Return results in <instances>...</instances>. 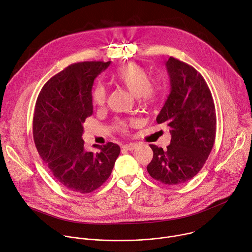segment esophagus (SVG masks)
Returning a JSON list of instances; mask_svg holds the SVG:
<instances>
[{"label":"esophagus","instance_id":"1","mask_svg":"<svg viewBox=\"0 0 252 252\" xmlns=\"http://www.w3.org/2000/svg\"><path fill=\"white\" fill-rule=\"evenodd\" d=\"M123 148L126 149V150H128V151H133L135 148H136V145L133 144V143H130V144H125L123 145Z\"/></svg>","mask_w":252,"mask_h":252}]
</instances>
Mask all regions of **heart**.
Instances as JSON below:
<instances>
[{
  "label": "heart",
  "instance_id": "heart-1",
  "mask_svg": "<svg viewBox=\"0 0 252 252\" xmlns=\"http://www.w3.org/2000/svg\"><path fill=\"white\" fill-rule=\"evenodd\" d=\"M114 79L125 87L129 93L145 103H153L158 96V89L151 84V78L145 68L135 63H128L120 66L113 75ZM108 97L107 88L98 84L92 92V102L97 107H103L106 104ZM118 126L121 130L126 131L127 124L124 121L118 123Z\"/></svg>",
  "mask_w": 252,
  "mask_h": 252
}]
</instances>
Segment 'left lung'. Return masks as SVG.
I'll return each mask as SVG.
<instances>
[{"label": "left lung", "instance_id": "1", "mask_svg": "<svg viewBox=\"0 0 252 252\" xmlns=\"http://www.w3.org/2000/svg\"><path fill=\"white\" fill-rule=\"evenodd\" d=\"M166 68L171 89L156 121L170 128L171 141L165 150L149 145L153 158L147 171L161 183L179 185L203 168L214 146L217 117L208 84L193 66L170 57Z\"/></svg>", "mask_w": 252, "mask_h": 252}]
</instances>
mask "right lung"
<instances>
[{"label":"right lung","mask_w":252,"mask_h":252,"mask_svg":"<svg viewBox=\"0 0 252 252\" xmlns=\"http://www.w3.org/2000/svg\"><path fill=\"white\" fill-rule=\"evenodd\" d=\"M111 61H85L69 65L50 78L35 104L33 139L54 179L70 191L88 194L110 177L121 152L118 144L94 145L86 151L83 124L93 114L92 87Z\"/></svg>","instance_id":"obj_1"}]
</instances>
